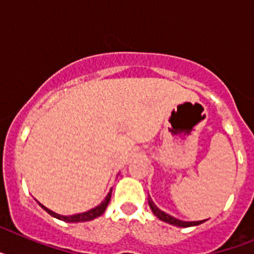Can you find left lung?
Instances as JSON below:
<instances>
[{
    "instance_id": "left-lung-1",
    "label": "left lung",
    "mask_w": 254,
    "mask_h": 254,
    "mask_svg": "<svg viewBox=\"0 0 254 254\" xmlns=\"http://www.w3.org/2000/svg\"><path fill=\"white\" fill-rule=\"evenodd\" d=\"M149 205H150V208L152 210V212H154L155 216H158L160 220H163V221H165V223L172 224V225L182 226V228H188V226L199 225V224H202L203 221H205V220H202V221H182V220L176 219V217H173V216H170V215L165 214L164 211L159 210V208L156 207V205L152 202L151 198H149Z\"/></svg>"
}]
</instances>
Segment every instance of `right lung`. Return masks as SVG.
I'll return each mask as SVG.
<instances>
[{
	"label": "right lung",
	"instance_id": "1",
	"mask_svg": "<svg viewBox=\"0 0 254 254\" xmlns=\"http://www.w3.org/2000/svg\"><path fill=\"white\" fill-rule=\"evenodd\" d=\"M111 197H112V190L109 192V193H108V196L105 197V199L103 201L102 203H100L99 206H96L95 208H93V210H90V211H86V212H82V214L72 215V216H62V215H58V214H56V212H53V211L48 210V208L44 207L43 205H40V203L39 205L42 206V207H43L49 215L57 217V219H60V220H64V221H66V223H81V221H90V220H94V219H96V217H99L100 215L104 212L105 208H107L108 203H109V201H111Z\"/></svg>",
	"mask_w": 254,
	"mask_h": 254
}]
</instances>
